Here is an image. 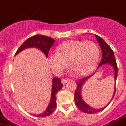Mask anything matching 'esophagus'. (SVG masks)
Returning a JSON list of instances; mask_svg holds the SVG:
<instances>
[{"instance_id":"esophagus-1","label":"esophagus","mask_w":126,"mask_h":126,"mask_svg":"<svg viewBox=\"0 0 126 126\" xmlns=\"http://www.w3.org/2000/svg\"><path fill=\"white\" fill-rule=\"evenodd\" d=\"M68 81H69V79H62V80H61V83H63V84H66V83H67Z\"/></svg>"}]
</instances>
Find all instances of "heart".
Instances as JSON below:
<instances>
[{"instance_id":"1","label":"heart","mask_w":126,"mask_h":126,"mask_svg":"<svg viewBox=\"0 0 126 126\" xmlns=\"http://www.w3.org/2000/svg\"><path fill=\"white\" fill-rule=\"evenodd\" d=\"M99 56V48L94 42L69 40L58 47V52H50L48 60L56 74H61L69 61L72 72L75 71L79 76H85L95 68Z\"/></svg>"}]
</instances>
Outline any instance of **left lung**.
Listing matches in <instances>:
<instances>
[{"mask_svg": "<svg viewBox=\"0 0 126 126\" xmlns=\"http://www.w3.org/2000/svg\"><path fill=\"white\" fill-rule=\"evenodd\" d=\"M96 39H97V42L99 43V46L101 47V50H102V60H101V62L99 63L98 68L99 66H102V65H104V64H109L113 67L114 70V79H115V83L117 81V74H118V68H117V62H116V60H115V56H114L113 51L112 50L111 47L108 45L107 43H106L102 38H101L99 36H97L95 34ZM95 73V72H94ZM92 74L90 76L84 78L83 79H79V81H76V84H77V88H76V92L74 94V101L76 102V105L77 106V107L81 111H83L84 113H89V114H92V113H95L97 112L101 111L103 110L104 108L107 107L109 104L110 103L111 101H112V99L114 97V95L115 94V92H116V86L115 85V88H114V92L113 97H112L111 99L110 102H109L108 104L106 106H105L104 108L99 109H95L94 108L91 107L88 104H87L86 102L83 101L82 96H81V91H82V88H83L84 84H85L86 81L88 80L91 76H92L94 74Z\"/></svg>", "mask_w": 126, "mask_h": 126, "instance_id": "8db88e82", "label": "left lung"}]
</instances>
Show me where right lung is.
I'll use <instances>...</instances> for the list:
<instances>
[{
    "label": "right lung",
    "mask_w": 126,
    "mask_h": 126,
    "mask_svg": "<svg viewBox=\"0 0 126 126\" xmlns=\"http://www.w3.org/2000/svg\"><path fill=\"white\" fill-rule=\"evenodd\" d=\"M54 42L55 40L53 38L46 36L41 35V34L33 36L29 38L22 43V45L19 47L15 53V56L19 52L27 48H37L43 52L45 56L47 58L50 47L53 45ZM62 87H63V84L61 83V79L58 78H54L52 79L51 97L48 107L46 109V110L42 113L34 115V116L38 117H45L53 113L56 108V94L58 91H60L62 88Z\"/></svg>",
    "instance_id": "add662e5"
}]
</instances>
